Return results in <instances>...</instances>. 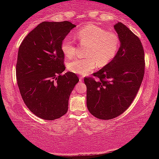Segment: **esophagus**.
I'll list each match as a JSON object with an SVG mask.
<instances>
[{
  "instance_id": "34e87169",
  "label": "esophagus",
  "mask_w": 159,
  "mask_h": 159,
  "mask_svg": "<svg viewBox=\"0 0 159 159\" xmlns=\"http://www.w3.org/2000/svg\"><path fill=\"white\" fill-rule=\"evenodd\" d=\"M79 80H80V81L82 82V81H83V80H84V78L83 77H81V78H79Z\"/></svg>"
}]
</instances>
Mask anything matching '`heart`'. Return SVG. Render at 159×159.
Returning <instances> with one entry per match:
<instances>
[{"label": "heart", "mask_w": 159, "mask_h": 159, "mask_svg": "<svg viewBox=\"0 0 159 159\" xmlns=\"http://www.w3.org/2000/svg\"><path fill=\"white\" fill-rule=\"evenodd\" d=\"M75 37L81 45H87V57L74 59L67 64L70 72L80 75H86L96 66H105L110 63L117 54L120 46L119 36L113 32L93 25H88L78 30ZM61 51L68 58L76 54V47L70 36H66L61 42Z\"/></svg>", "instance_id": "b5f03b06"}]
</instances>
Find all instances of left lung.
<instances>
[{
	"label": "left lung",
	"instance_id": "left-lung-1",
	"mask_svg": "<svg viewBox=\"0 0 159 159\" xmlns=\"http://www.w3.org/2000/svg\"><path fill=\"white\" fill-rule=\"evenodd\" d=\"M114 27L120 39L117 54L110 63L85 78L87 106L98 119L111 120L122 114L135 98L144 75L143 45L131 30L118 22Z\"/></svg>",
	"mask_w": 159,
	"mask_h": 159
}]
</instances>
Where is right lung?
Segmentation results:
<instances>
[{
    "instance_id": "obj_1",
    "label": "right lung",
    "mask_w": 159,
    "mask_h": 159,
    "mask_svg": "<svg viewBox=\"0 0 159 159\" xmlns=\"http://www.w3.org/2000/svg\"><path fill=\"white\" fill-rule=\"evenodd\" d=\"M75 27L69 21H43L31 30L19 46L16 78L24 102L33 114L54 120L68 111L69 98L79 81L65 70L61 42Z\"/></svg>"
}]
</instances>
